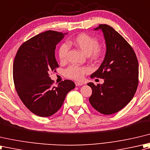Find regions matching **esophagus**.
<instances>
[{
  "label": "esophagus",
  "instance_id": "esophagus-1",
  "mask_svg": "<svg viewBox=\"0 0 150 150\" xmlns=\"http://www.w3.org/2000/svg\"><path fill=\"white\" fill-rule=\"evenodd\" d=\"M75 84H76V86H80V85H83L82 83H80V82H78V81L75 82Z\"/></svg>",
  "mask_w": 150,
  "mask_h": 150
}]
</instances>
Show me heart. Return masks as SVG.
Returning a JSON list of instances; mask_svg holds the SVG:
<instances>
[{"mask_svg":"<svg viewBox=\"0 0 150 150\" xmlns=\"http://www.w3.org/2000/svg\"><path fill=\"white\" fill-rule=\"evenodd\" d=\"M68 43L69 45L76 46L85 54L87 56L91 55L94 58L98 57L101 54L98 39L86 33H80L72 41H69ZM68 50L69 46L66 43H63L60 45L58 49V57L60 62H63L66 60ZM89 69L87 67L71 65L65 70V75L69 78L79 80L83 78L84 75L89 72Z\"/></svg>","mask_w":150,"mask_h":150,"instance_id":"heart-1","label":"heart"}]
</instances>
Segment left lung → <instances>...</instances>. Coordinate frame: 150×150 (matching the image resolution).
I'll return each instance as SVG.
<instances>
[{
    "mask_svg": "<svg viewBox=\"0 0 150 150\" xmlns=\"http://www.w3.org/2000/svg\"><path fill=\"white\" fill-rule=\"evenodd\" d=\"M102 30L106 52L103 62L91 78L104 79V83L87 85L92 88L89 102L100 113L111 115L124 108L132 100L139 83V63L132 47L120 34L108 24Z\"/></svg>",
    "mask_w": 150,
    "mask_h": 150,
    "instance_id": "obj_1",
    "label": "left lung"
}]
</instances>
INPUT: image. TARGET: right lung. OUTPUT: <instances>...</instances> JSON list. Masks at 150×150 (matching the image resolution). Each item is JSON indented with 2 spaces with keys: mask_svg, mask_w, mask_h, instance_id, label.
<instances>
[{
  "mask_svg": "<svg viewBox=\"0 0 150 150\" xmlns=\"http://www.w3.org/2000/svg\"><path fill=\"white\" fill-rule=\"evenodd\" d=\"M68 33L48 30L33 37L21 46L15 56L13 77L18 95L35 115L48 117L62 106L70 91L75 87L65 79L53 87L48 72L59 67L55 57L57 43Z\"/></svg>",
  "mask_w": 150,
  "mask_h": 150,
  "instance_id": "obj_1",
  "label": "right lung"
}]
</instances>
